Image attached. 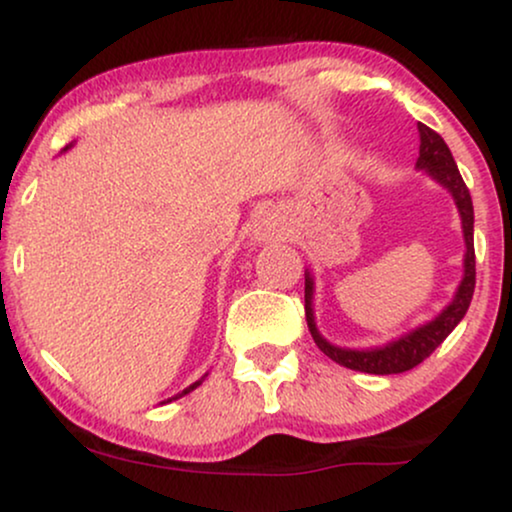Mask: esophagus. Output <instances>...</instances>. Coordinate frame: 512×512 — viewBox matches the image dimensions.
Returning <instances> with one entry per match:
<instances>
[{"instance_id": "esophagus-1", "label": "esophagus", "mask_w": 512, "mask_h": 512, "mask_svg": "<svg viewBox=\"0 0 512 512\" xmlns=\"http://www.w3.org/2000/svg\"><path fill=\"white\" fill-rule=\"evenodd\" d=\"M283 231H286V226H283L281 217H278L276 212H264V215H260V219L255 222V226H252V236L262 243L276 241V238L283 236Z\"/></svg>"}]
</instances>
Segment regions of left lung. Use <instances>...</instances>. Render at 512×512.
<instances>
[{"instance_id":"left-lung-1","label":"left lung","mask_w":512,"mask_h":512,"mask_svg":"<svg viewBox=\"0 0 512 512\" xmlns=\"http://www.w3.org/2000/svg\"><path fill=\"white\" fill-rule=\"evenodd\" d=\"M420 134V153L416 160L418 170H423L428 177H432L437 184H442L446 191L454 198L458 215H461V229L465 241V255H463V278L458 283L454 297L446 307L439 312L435 319L423 323V326L413 328L411 333L401 335V338L387 342L383 347H368V349H349L338 347L328 342L316 328L314 319V276L312 271H304V312H307V326L309 333L326 357H331L335 364L352 368V371L373 373V375H390V373H404L418 366L420 361L428 359L435 349L442 345L454 328L461 323V319L468 312L472 293H475V243H472V224H475V212H472V198L468 186L458 172L454 155H451L449 146L439 137L435 129H430L423 122H418Z\"/></svg>"}]
</instances>
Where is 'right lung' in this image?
<instances>
[{
	"instance_id": "right-lung-1",
	"label": "right lung",
	"mask_w": 512,
	"mask_h": 512,
	"mask_svg": "<svg viewBox=\"0 0 512 512\" xmlns=\"http://www.w3.org/2000/svg\"><path fill=\"white\" fill-rule=\"evenodd\" d=\"M70 146H73V144H70ZM70 146H66V148H63V151H68V148ZM205 375H208V373H205ZM205 375H203V378H200V380H196V383H193V385H189V387H186V390L184 392H179V394H174V397L172 399H179V397H184V394H189L191 390H196V387L200 385V383H203V380H205ZM172 399H167V401H172ZM163 404H165V401H163Z\"/></svg>"
}]
</instances>
